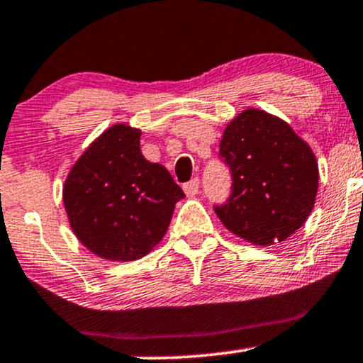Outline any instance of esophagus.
I'll use <instances>...</instances> for the list:
<instances>
[{"mask_svg":"<svg viewBox=\"0 0 363 363\" xmlns=\"http://www.w3.org/2000/svg\"><path fill=\"white\" fill-rule=\"evenodd\" d=\"M183 190H185L186 197L196 196V194L199 192V178H194V180L185 183V185H183Z\"/></svg>","mask_w":363,"mask_h":363,"instance_id":"34e87169","label":"esophagus"}]
</instances>
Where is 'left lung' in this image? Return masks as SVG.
Returning <instances> with one entry per match:
<instances>
[{
  "instance_id": "left-lung-1",
  "label": "left lung",
  "mask_w": 363,
  "mask_h": 363,
  "mask_svg": "<svg viewBox=\"0 0 363 363\" xmlns=\"http://www.w3.org/2000/svg\"><path fill=\"white\" fill-rule=\"evenodd\" d=\"M220 157L232 173L225 228L255 245L282 242L303 227L318 190V164L305 140L277 116L245 108L225 128Z\"/></svg>"
}]
</instances>
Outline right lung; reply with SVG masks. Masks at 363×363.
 <instances>
[{
	"label": "right lung",
	"instance_id": "add662e5",
	"mask_svg": "<svg viewBox=\"0 0 363 363\" xmlns=\"http://www.w3.org/2000/svg\"><path fill=\"white\" fill-rule=\"evenodd\" d=\"M142 131L105 130L65 178L64 206L79 242L99 258L135 261L166 235L174 204L185 197L169 171L140 150Z\"/></svg>",
	"mask_w": 363,
	"mask_h": 363
}]
</instances>
